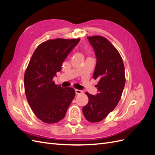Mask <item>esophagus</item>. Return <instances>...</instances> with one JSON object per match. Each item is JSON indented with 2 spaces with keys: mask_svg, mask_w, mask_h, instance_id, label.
I'll return each mask as SVG.
<instances>
[{
  "mask_svg": "<svg viewBox=\"0 0 155 155\" xmlns=\"http://www.w3.org/2000/svg\"><path fill=\"white\" fill-rule=\"evenodd\" d=\"M75 92H76V94H80L82 93V91L80 90H78V89H75Z\"/></svg>",
  "mask_w": 155,
  "mask_h": 155,
  "instance_id": "1",
  "label": "esophagus"
}]
</instances>
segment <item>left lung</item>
I'll return each mask as SVG.
<instances>
[{"instance_id":"obj_1","label":"left lung","mask_w":155,"mask_h":155,"mask_svg":"<svg viewBox=\"0 0 155 155\" xmlns=\"http://www.w3.org/2000/svg\"><path fill=\"white\" fill-rule=\"evenodd\" d=\"M87 38L97 58L93 78L99 81L96 95L85 92L88 103L82 110L87 121L96 123L106 118L120 101L125 84V68L120 53L110 41L100 35Z\"/></svg>"}]
</instances>
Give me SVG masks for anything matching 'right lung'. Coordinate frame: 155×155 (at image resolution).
<instances>
[{
  "label": "right lung",
  "mask_w": 155,
  "mask_h": 155,
  "mask_svg": "<svg viewBox=\"0 0 155 155\" xmlns=\"http://www.w3.org/2000/svg\"><path fill=\"white\" fill-rule=\"evenodd\" d=\"M79 39H55L37 46L24 76L26 99L35 115L46 124L64 118L75 96L74 89L55 85L53 78Z\"/></svg>",
  "instance_id": "obj_1"
}]
</instances>
